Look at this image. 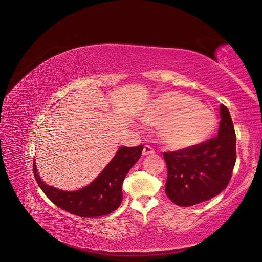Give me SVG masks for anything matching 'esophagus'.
I'll use <instances>...</instances> for the list:
<instances>
[{"label":"esophagus","mask_w":262,"mask_h":262,"mask_svg":"<svg viewBox=\"0 0 262 262\" xmlns=\"http://www.w3.org/2000/svg\"><path fill=\"white\" fill-rule=\"evenodd\" d=\"M152 154H155L154 149H152L150 146L145 145V146H144V149H143V155H144V156H148V155H152Z\"/></svg>","instance_id":"1"}]
</instances>
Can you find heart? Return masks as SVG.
<instances>
[{
    "label": "heart",
    "instance_id": "heart-1",
    "mask_svg": "<svg viewBox=\"0 0 262 262\" xmlns=\"http://www.w3.org/2000/svg\"><path fill=\"white\" fill-rule=\"evenodd\" d=\"M142 119L149 124H161V141L175 150L203 144L217 124L212 111L195 98L176 92L155 98L143 112Z\"/></svg>",
    "mask_w": 262,
    "mask_h": 262
}]
</instances>
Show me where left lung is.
I'll return each mask as SVG.
<instances>
[{"mask_svg":"<svg viewBox=\"0 0 262 262\" xmlns=\"http://www.w3.org/2000/svg\"><path fill=\"white\" fill-rule=\"evenodd\" d=\"M217 136L201 145L164 152L165 193L180 207L209 201L228 185L234 167L235 132L228 108L221 104Z\"/></svg>","mask_w":262,"mask_h":262,"instance_id":"obj_1","label":"left lung"}]
</instances>
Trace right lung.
Returning <instances> with one entry per match:
<instances>
[{"instance_id":"obj_1","label":"right lung","mask_w":262,"mask_h":262,"mask_svg":"<svg viewBox=\"0 0 262 262\" xmlns=\"http://www.w3.org/2000/svg\"><path fill=\"white\" fill-rule=\"evenodd\" d=\"M143 148V145L120 147L100 175L91 184L78 191L67 192L47 185L37 172L35 161L33 162L34 176L50 201L67 212L81 217L107 215L120 206L123 179L141 158Z\"/></svg>"}]
</instances>
